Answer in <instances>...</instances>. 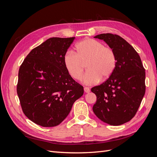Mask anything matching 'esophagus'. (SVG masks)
<instances>
[{"label":"esophagus","mask_w":157,"mask_h":157,"mask_svg":"<svg viewBox=\"0 0 157 157\" xmlns=\"http://www.w3.org/2000/svg\"><path fill=\"white\" fill-rule=\"evenodd\" d=\"M84 92H86V93H89L90 92V88L88 87H84Z\"/></svg>","instance_id":"esophagus-1"}]
</instances>
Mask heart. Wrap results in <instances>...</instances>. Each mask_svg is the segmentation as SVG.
<instances>
[{
  "instance_id": "heart-1",
  "label": "heart",
  "mask_w": 157,
  "mask_h": 157,
  "mask_svg": "<svg viewBox=\"0 0 157 157\" xmlns=\"http://www.w3.org/2000/svg\"><path fill=\"white\" fill-rule=\"evenodd\" d=\"M75 49L76 52H67L63 58L65 68L73 78L81 79L86 62L88 71L83 80L87 84H96L101 77L107 78L115 71L117 61L115 52L101 42L86 39L76 44Z\"/></svg>"
}]
</instances>
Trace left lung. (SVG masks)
<instances>
[{
  "mask_svg": "<svg viewBox=\"0 0 157 157\" xmlns=\"http://www.w3.org/2000/svg\"><path fill=\"white\" fill-rule=\"evenodd\" d=\"M94 38L103 40L115 51L117 65L109 78L91 91L97 101L93 111L112 126L130 121L135 116L145 93V71L138 53L123 38L103 33Z\"/></svg>",
  "mask_w": 157,
  "mask_h": 157,
  "instance_id": "8db88e82",
  "label": "left lung"
}]
</instances>
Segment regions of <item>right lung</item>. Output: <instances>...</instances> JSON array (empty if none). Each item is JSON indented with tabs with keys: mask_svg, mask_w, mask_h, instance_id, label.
Returning <instances> with one entry per match:
<instances>
[{
	"mask_svg": "<svg viewBox=\"0 0 157 157\" xmlns=\"http://www.w3.org/2000/svg\"><path fill=\"white\" fill-rule=\"evenodd\" d=\"M75 38L48 39L29 52L19 69L17 94L22 111L38 125H59L84 94L64 64Z\"/></svg>",
	"mask_w": 157,
	"mask_h": 157,
	"instance_id": "1",
	"label": "right lung"
}]
</instances>
